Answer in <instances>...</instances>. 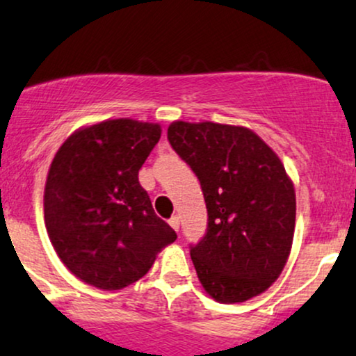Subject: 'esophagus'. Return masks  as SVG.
Here are the masks:
<instances>
[{
  "label": "esophagus",
  "mask_w": 356,
  "mask_h": 356,
  "mask_svg": "<svg viewBox=\"0 0 356 356\" xmlns=\"http://www.w3.org/2000/svg\"><path fill=\"white\" fill-rule=\"evenodd\" d=\"M169 224H170V227H172L174 231H179V226H181V222H179L177 216H172V218L169 219Z\"/></svg>",
  "instance_id": "1"
}]
</instances>
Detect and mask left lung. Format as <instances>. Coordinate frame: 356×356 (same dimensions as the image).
Instances as JSON below:
<instances>
[{
    "label": "left lung",
    "instance_id": "8db88e82",
    "mask_svg": "<svg viewBox=\"0 0 356 356\" xmlns=\"http://www.w3.org/2000/svg\"><path fill=\"white\" fill-rule=\"evenodd\" d=\"M167 138L206 199L207 232L191 248L202 288L226 305L264 293L283 271L295 236L296 194L283 162L241 125L175 120Z\"/></svg>",
    "mask_w": 356,
    "mask_h": 356
}]
</instances>
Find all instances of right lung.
Returning <instances> with one entry per match:
<instances>
[{
    "label": "right lung",
    "mask_w": 356,
    "mask_h": 356,
    "mask_svg": "<svg viewBox=\"0 0 356 356\" xmlns=\"http://www.w3.org/2000/svg\"><path fill=\"white\" fill-rule=\"evenodd\" d=\"M162 129L113 118L75 130L53 157L44 184V226L72 275L117 291L136 283L177 234L154 212L138 170Z\"/></svg>",
    "instance_id": "right-lung-1"
}]
</instances>
